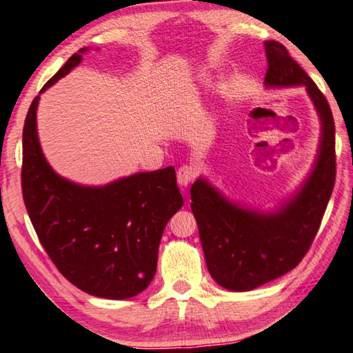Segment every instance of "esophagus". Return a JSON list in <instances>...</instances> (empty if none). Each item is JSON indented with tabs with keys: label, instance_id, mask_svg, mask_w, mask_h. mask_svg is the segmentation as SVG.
<instances>
[{
	"label": "esophagus",
	"instance_id": "obj_1",
	"mask_svg": "<svg viewBox=\"0 0 353 353\" xmlns=\"http://www.w3.org/2000/svg\"><path fill=\"white\" fill-rule=\"evenodd\" d=\"M197 176V170L193 165H182L177 170V182L181 187H188Z\"/></svg>",
	"mask_w": 353,
	"mask_h": 353
}]
</instances>
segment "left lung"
<instances>
[{
	"label": "left lung",
	"mask_w": 353,
	"mask_h": 353,
	"mask_svg": "<svg viewBox=\"0 0 353 353\" xmlns=\"http://www.w3.org/2000/svg\"><path fill=\"white\" fill-rule=\"evenodd\" d=\"M267 86L304 85L323 123L316 166L301 193L276 214H259L228 203L199 179L191 187L205 262L219 285L248 292L293 270L312 247L335 185V121L329 101L284 44L265 41Z\"/></svg>",
	"instance_id": "1"
}]
</instances>
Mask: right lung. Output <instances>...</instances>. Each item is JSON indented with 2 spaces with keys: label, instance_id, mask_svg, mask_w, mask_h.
I'll return each mask as SVG.
<instances>
[{
  "label": "right lung",
  "instance_id": "1",
  "mask_svg": "<svg viewBox=\"0 0 353 353\" xmlns=\"http://www.w3.org/2000/svg\"><path fill=\"white\" fill-rule=\"evenodd\" d=\"M80 61V54L70 57L40 94ZM38 99L24 120L21 165L23 199L38 239L80 290L108 299L136 296L154 278L165 225L183 205L176 171L168 166L139 172L101 188L65 181L48 165L38 142Z\"/></svg>",
  "mask_w": 353,
  "mask_h": 353
}]
</instances>
